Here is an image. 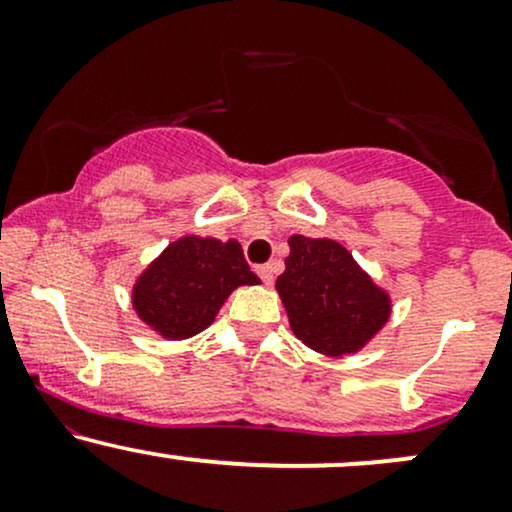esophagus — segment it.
Instances as JSON below:
<instances>
[{
	"label": "esophagus",
	"mask_w": 512,
	"mask_h": 512,
	"mask_svg": "<svg viewBox=\"0 0 512 512\" xmlns=\"http://www.w3.org/2000/svg\"><path fill=\"white\" fill-rule=\"evenodd\" d=\"M257 274H260V279L264 284H274V267L272 264H262V267H257Z\"/></svg>",
	"instance_id": "1"
}]
</instances>
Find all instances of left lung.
Masks as SVG:
<instances>
[{
  "label": "left lung",
  "mask_w": 512,
  "mask_h": 512,
  "mask_svg": "<svg viewBox=\"0 0 512 512\" xmlns=\"http://www.w3.org/2000/svg\"><path fill=\"white\" fill-rule=\"evenodd\" d=\"M289 245L276 291L293 334L320 354H354L387 322L390 298L334 240L293 236Z\"/></svg>",
  "instance_id": "obj_1"
}]
</instances>
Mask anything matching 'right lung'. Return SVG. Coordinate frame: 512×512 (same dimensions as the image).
Segmentation results:
<instances>
[{
    "instance_id": "1",
    "label": "right lung",
    "mask_w": 512,
    "mask_h": 512,
    "mask_svg": "<svg viewBox=\"0 0 512 512\" xmlns=\"http://www.w3.org/2000/svg\"><path fill=\"white\" fill-rule=\"evenodd\" d=\"M243 284H260L236 240L187 236L175 240L139 276L132 303L137 315L166 339L207 330L216 313Z\"/></svg>"
}]
</instances>
